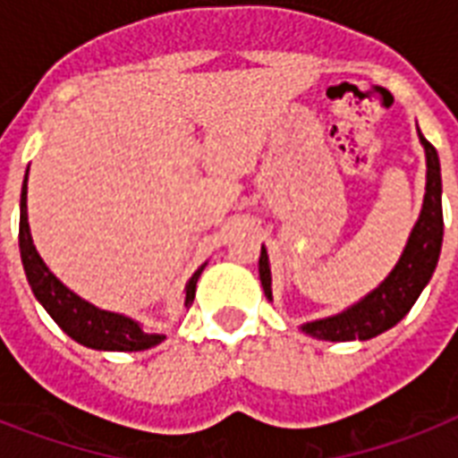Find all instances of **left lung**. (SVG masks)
Instances as JSON below:
<instances>
[{"instance_id":"1","label":"left lung","mask_w":458,"mask_h":458,"mask_svg":"<svg viewBox=\"0 0 458 458\" xmlns=\"http://www.w3.org/2000/svg\"><path fill=\"white\" fill-rule=\"evenodd\" d=\"M419 138L423 149H426V197H423L419 221L413 225L397 266L373 293H369L363 300H359L342 313L304 323L301 330L316 340H370V337L390 330L411 311V306L416 304L419 294L428 285V280L433 278L442 250V233H445L442 175L440 158H437L435 147L420 135V131ZM259 278H261L266 297L271 300V266H268V254H266L264 247H261V257H259Z\"/></svg>"}]
</instances>
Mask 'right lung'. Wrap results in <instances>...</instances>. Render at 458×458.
<instances>
[{"label":"right lung","mask_w":458,"mask_h":458,"mask_svg":"<svg viewBox=\"0 0 458 458\" xmlns=\"http://www.w3.org/2000/svg\"><path fill=\"white\" fill-rule=\"evenodd\" d=\"M28 173H25L23 190H21V228H18V247H21V261H23L25 278L30 283L32 294L47 309V313L56 320V326L89 349L99 352H142L164 340V335L147 333L138 320L128 318L123 313L104 311L89 304L75 293H71L56 276H54L42 257L35 250L28 225ZM207 266V264H204ZM194 273L185 287V306H192L197 280L201 271Z\"/></svg>","instance_id":"add662e5"}]
</instances>
